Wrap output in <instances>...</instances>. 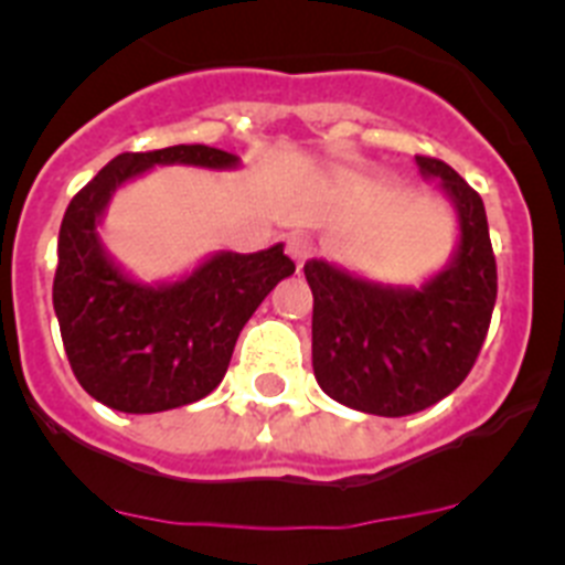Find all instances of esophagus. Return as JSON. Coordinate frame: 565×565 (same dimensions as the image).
Instances as JSON below:
<instances>
[{"label": "esophagus", "instance_id": "obj_1", "mask_svg": "<svg viewBox=\"0 0 565 565\" xmlns=\"http://www.w3.org/2000/svg\"><path fill=\"white\" fill-rule=\"evenodd\" d=\"M311 248H313V243L306 237V234H291V237L286 239V252L291 254V259L297 263V266H302V263H306V257L311 254Z\"/></svg>", "mask_w": 565, "mask_h": 565}]
</instances>
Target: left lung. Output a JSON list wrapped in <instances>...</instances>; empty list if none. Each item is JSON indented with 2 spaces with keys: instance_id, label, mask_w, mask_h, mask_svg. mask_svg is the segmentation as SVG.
Instances as JSON below:
<instances>
[{
  "instance_id": "1",
  "label": "left lung",
  "mask_w": 565,
  "mask_h": 565,
  "mask_svg": "<svg viewBox=\"0 0 565 565\" xmlns=\"http://www.w3.org/2000/svg\"><path fill=\"white\" fill-rule=\"evenodd\" d=\"M458 217L447 266L418 288L384 286L308 259L313 376L333 402L371 416H411L450 396L476 364L498 297L481 194L452 167L416 154Z\"/></svg>"
}]
</instances>
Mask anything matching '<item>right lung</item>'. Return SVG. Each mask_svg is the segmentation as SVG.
Masks as SVG:
<instances>
[{
  "label": "right lung",
  "mask_w": 565,
  "mask_h": 565,
  "mask_svg": "<svg viewBox=\"0 0 565 565\" xmlns=\"http://www.w3.org/2000/svg\"><path fill=\"white\" fill-rule=\"evenodd\" d=\"M237 169L203 143L124 152L70 201L53 279L62 342L78 384L121 413H161L201 402L223 382L234 342L279 279L294 274L282 243L217 252L169 282H141L107 254L98 226L115 189L154 167Z\"/></svg>",
  "instance_id": "1"
}]
</instances>
